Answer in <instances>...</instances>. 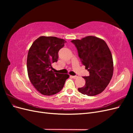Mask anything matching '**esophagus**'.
<instances>
[{
	"mask_svg": "<svg viewBox=\"0 0 133 133\" xmlns=\"http://www.w3.org/2000/svg\"><path fill=\"white\" fill-rule=\"evenodd\" d=\"M71 76L73 78H74V79H76V78H78V76H76V75L75 76Z\"/></svg>",
	"mask_w": 133,
	"mask_h": 133,
	"instance_id": "esophagus-1",
	"label": "esophagus"
}]
</instances>
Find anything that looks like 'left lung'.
Listing matches in <instances>:
<instances>
[{"mask_svg":"<svg viewBox=\"0 0 133 133\" xmlns=\"http://www.w3.org/2000/svg\"><path fill=\"white\" fill-rule=\"evenodd\" d=\"M71 42L77 49L82 64L89 72V76L83 77L85 84L78 88V91L88 96L101 93L110 82L114 69L112 55L107 43L94 36Z\"/></svg>","mask_w":133,"mask_h":133,"instance_id":"8db88e82","label":"left lung"}]
</instances>
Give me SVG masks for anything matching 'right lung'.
<instances>
[{
	"instance_id": "add662e5",
	"label": "right lung",
	"mask_w": 133,
	"mask_h": 133,
	"mask_svg": "<svg viewBox=\"0 0 133 133\" xmlns=\"http://www.w3.org/2000/svg\"><path fill=\"white\" fill-rule=\"evenodd\" d=\"M65 40L55 37H40L32 44L27 57V70L30 82L40 93L52 95L61 91L68 74L54 73L51 64L57 62L58 51Z\"/></svg>"
}]
</instances>
